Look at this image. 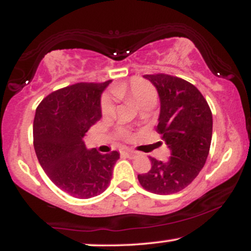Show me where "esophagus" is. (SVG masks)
<instances>
[{
  "instance_id": "obj_1",
  "label": "esophagus",
  "mask_w": 251,
  "mask_h": 251,
  "mask_svg": "<svg viewBox=\"0 0 251 251\" xmlns=\"http://www.w3.org/2000/svg\"><path fill=\"white\" fill-rule=\"evenodd\" d=\"M122 154L126 155L127 158H134L135 154H137V152H134V151H124V152H122Z\"/></svg>"
}]
</instances>
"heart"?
<instances>
[{
    "mask_svg": "<svg viewBox=\"0 0 251 251\" xmlns=\"http://www.w3.org/2000/svg\"><path fill=\"white\" fill-rule=\"evenodd\" d=\"M113 94L117 98H129L137 103L138 108L142 111L148 106H154L157 101V92L151 83L140 77H133L128 83L116 86L112 89ZM116 112V105L113 99L109 96H103L101 98V113L103 117L113 116ZM120 134L126 135L127 132L125 129H120Z\"/></svg>",
    "mask_w": 251,
    "mask_h": 251,
    "instance_id": "heart-1",
    "label": "heart"
}]
</instances>
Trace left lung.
Segmentation results:
<instances>
[{
    "label": "left lung",
    "instance_id": "left-lung-1",
    "mask_svg": "<svg viewBox=\"0 0 251 251\" xmlns=\"http://www.w3.org/2000/svg\"><path fill=\"white\" fill-rule=\"evenodd\" d=\"M158 92V133L171 152L166 162L151 158L148 174L138 175L140 185L157 195L179 192L197 177L208 158L212 137V113L192 83L168 74L144 75Z\"/></svg>",
    "mask_w": 251,
    "mask_h": 251
}]
</instances>
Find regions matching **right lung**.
I'll list each match as a JSON object with an SVG mask.
<instances>
[{
	"label": "right lung",
	"instance_id": "obj_1",
	"mask_svg": "<svg viewBox=\"0 0 251 251\" xmlns=\"http://www.w3.org/2000/svg\"><path fill=\"white\" fill-rule=\"evenodd\" d=\"M111 80L80 82L53 92L42 100L34 118V149L40 165L62 191L80 200L107 189L119 153L101 154L83 143L101 118V94Z\"/></svg>",
	"mask_w": 251,
	"mask_h": 251
}]
</instances>
